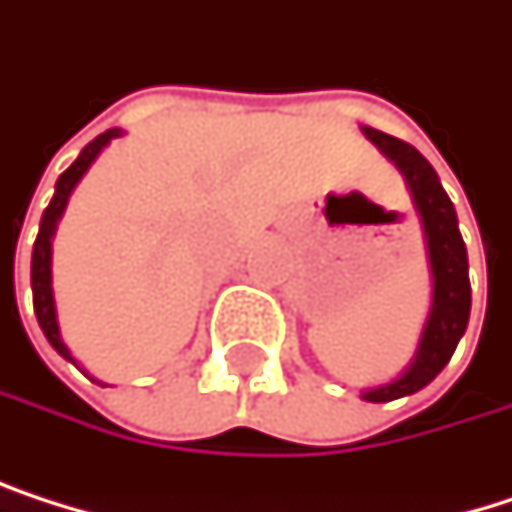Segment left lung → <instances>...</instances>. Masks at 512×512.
<instances>
[{
    "label": "left lung",
    "instance_id": "left-lung-1",
    "mask_svg": "<svg viewBox=\"0 0 512 512\" xmlns=\"http://www.w3.org/2000/svg\"><path fill=\"white\" fill-rule=\"evenodd\" d=\"M362 135L401 171L422 223L428 271H431V307L413 359L392 380L362 389L365 401L383 404L425 389L446 368V362L453 359L471 316V280H468V250L459 232L456 208L450 196L443 193L440 177L428 165V159L416 147L380 129L362 126Z\"/></svg>",
    "mask_w": 512,
    "mask_h": 512
}]
</instances>
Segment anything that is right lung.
I'll return each mask as SVG.
<instances>
[{
  "label": "right lung",
  "instance_id": "obj_1",
  "mask_svg": "<svg viewBox=\"0 0 512 512\" xmlns=\"http://www.w3.org/2000/svg\"><path fill=\"white\" fill-rule=\"evenodd\" d=\"M126 132L123 129H108L102 132L99 138H93L81 156L59 174L56 180V189H53V199L50 205L44 208L41 214V226H38V238H35V247H32V304H35V316H38V326L44 332V338L50 341V347L62 356L75 362L72 350L62 341V332H59V319H56V301H53V235H56V226L66 214V205H69V196L75 193V186L81 183V177L90 171V165L99 159V153L114 141V138H123ZM78 365V362H75Z\"/></svg>",
  "mask_w": 512,
  "mask_h": 512
}]
</instances>
